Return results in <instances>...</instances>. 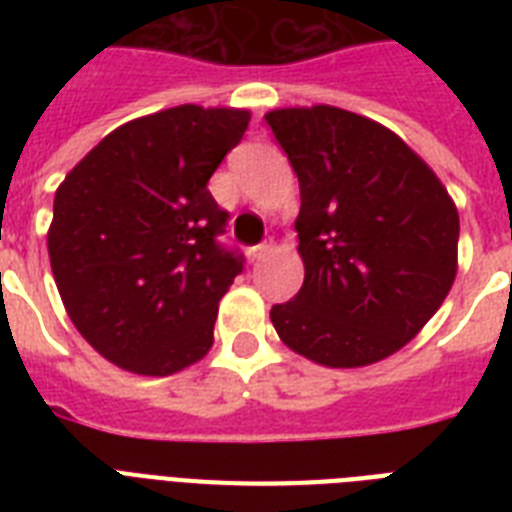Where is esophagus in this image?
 <instances>
[{
	"instance_id": "1",
	"label": "esophagus",
	"mask_w": 512,
	"mask_h": 512,
	"mask_svg": "<svg viewBox=\"0 0 512 512\" xmlns=\"http://www.w3.org/2000/svg\"><path fill=\"white\" fill-rule=\"evenodd\" d=\"M271 249H273L271 241H265V244H257V247H249V249H247V257H249V260H252V263H257V260H263V257L268 255Z\"/></svg>"
}]
</instances>
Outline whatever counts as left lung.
<instances>
[{
  "label": "left lung",
  "mask_w": 512,
  "mask_h": 512,
  "mask_svg": "<svg viewBox=\"0 0 512 512\" xmlns=\"http://www.w3.org/2000/svg\"><path fill=\"white\" fill-rule=\"evenodd\" d=\"M300 180L305 281L273 305L281 342L332 369L393 356L457 276L460 215L436 172L388 127L335 106L265 114Z\"/></svg>",
  "instance_id": "1"
}]
</instances>
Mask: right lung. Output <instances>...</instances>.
Wrapping results in <instances>:
<instances>
[{"instance_id": "right-lung-1", "label": "right lung", "mask_w": 512, "mask_h": 512, "mask_svg": "<svg viewBox=\"0 0 512 512\" xmlns=\"http://www.w3.org/2000/svg\"><path fill=\"white\" fill-rule=\"evenodd\" d=\"M247 108L175 106L116 127L55 191L47 249L79 335L111 364L167 377L207 356L241 255L207 183Z\"/></svg>"}]
</instances>
